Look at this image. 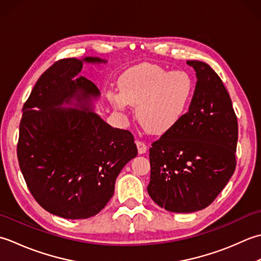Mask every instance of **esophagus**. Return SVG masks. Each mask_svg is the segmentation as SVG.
<instances>
[{
	"label": "esophagus",
	"instance_id": "34e87169",
	"mask_svg": "<svg viewBox=\"0 0 261 261\" xmlns=\"http://www.w3.org/2000/svg\"><path fill=\"white\" fill-rule=\"evenodd\" d=\"M136 145H137L138 153H140V154H143V153H145V152H146V150H147V146H146V144H145L144 142H142V141H140V140H137V141H136Z\"/></svg>",
	"mask_w": 261,
	"mask_h": 261
}]
</instances>
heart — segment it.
<instances>
[{"instance_id":"obj_1","label":"heart","mask_w":261,"mask_h":261,"mask_svg":"<svg viewBox=\"0 0 261 261\" xmlns=\"http://www.w3.org/2000/svg\"><path fill=\"white\" fill-rule=\"evenodd\" d=\"M119 90H109L114 107L125 110L136 106V117L145 129L155 134L171 129L187 113L195 91L189 73L169 71L155 64H143L127 71Z\"/></svg>"}]
</instances>
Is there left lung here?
I'll return each instance as SVG.
<instances>
[{
	"label": "left lung",
	"instance_id": "8db88e82",
	"mask_svg": "<svg viewBox=\"0 0 261 261\" xmlns=\"http://www.w3.org/2000/svg\"><path fill=\"white\" fill-rule=\"evenodd\" d=\"M197 82L189 110L152 143L147 193L173 213L213 203L236 170L238 119L221 77L204 62L187 61Z\"/></svg>",
	"mask_w": 261,
	"mask_h": 261
}]
</instances>
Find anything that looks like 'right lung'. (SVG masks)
I'll list each match as a JSON object with an SVG mask.
<instances>
[{"label":"right lung","instance_id":"1","mask_svg":"<svg viewBox=\"0 0 261 261\" xmlns=\"http://www.w3.org/2000/svg\"><path fill=\"white\" fill-rule=\"evenodd\" d=\"M83 62L106 63L99 57L64 58L41 74L23 105L17 146L20 170L37 203L68 220L97 215L113 197L117 175L137 155L129 130L114 128L92 111L56 108L74 97L99 95L88 79L73 80Z\"/></svg>","mask_w":261,"mask_h":261}]
</instances>
